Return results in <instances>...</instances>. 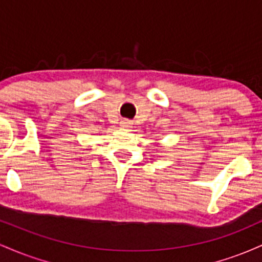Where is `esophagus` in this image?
<instances>
[{
	"mask_svg": "<svg viewBox=\"0 0 262 262\" xmlns=\"http://www.w3.org/2000/svg\"><path fill=\"white\" fill-rule=\"evenodd\" d=\"M133 125V122L129 121V119H122L121 121V127L123 128H130Z\"/></svg>",
	"mask_w": 262,
	"mask_h": 262,
	"instance_id": "esophagus-1",
	"label": "esophagus"
}]
</instances>
